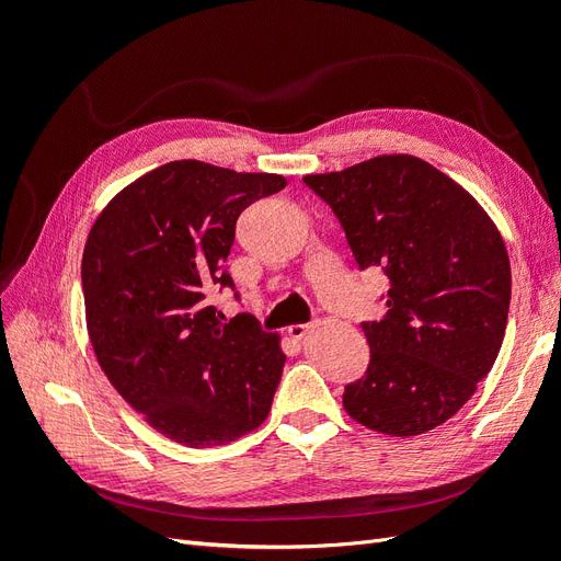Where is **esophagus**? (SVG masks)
I'll list each match as a JSON object with an SVG mask.
<instances>
[{
	"label": "esophagus",
	"instance_id": "34e87169",
	"mask_svg": "<svg viewBox=\"0 0 561 561\" xmlns=\"http://www.w3.org/2000/svg\"><path fill=\"white\" fill-rule=\"evenodd\" d=\"M311 330H313V325H309V322H299V325L287 328V334H290L293 339H304Z\"/></svg>",
	"mask_w": 561,
	"mask_h": 561
}]
</instances>
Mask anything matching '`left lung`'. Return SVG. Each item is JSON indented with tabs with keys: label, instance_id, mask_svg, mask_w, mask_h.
Returning <instances> with one entry per match:
<instances>
[{
	"label": "left lung",
	"instance_id": "left-lung-1",
	"mask_svg": "<svg viewBox=\"0 0 561 561\" xmlns=\"http://www.w3.org/2000/svg\"><path fill=\"white\" fill-rule=\"evenodd\" d=\"M304 182L334 210L360 268L390 278L386 316L363 322L371 360L346 386V414L390 437L443 426L505 336L513 278L499 227L461 184L412 154Z\"/></svg>",
	"mask_w": 561,
	"mask_h": 561
}]
</instances>
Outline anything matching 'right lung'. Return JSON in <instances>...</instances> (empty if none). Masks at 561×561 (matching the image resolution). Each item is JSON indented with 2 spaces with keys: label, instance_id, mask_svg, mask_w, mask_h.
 Listing matches in <instances>:
<instances>
[{
  "label": "right lung",
  "instance_id": "1",
  "mask_svg": "<svg viewBox=\"0 0 561 561\" xmlns=\"http://www.w3.org/2000/svg\"><path fill=\"white\" fill-rule=\"evenodd\" d=\"M285 184L276 173L171 161L124 186L89 231L81 285L95 358L116 393L173 443L227 445L271 412L280 334L250 313L219 322L206 297L231 285L236 219Z\"/></svg>",
  "mask_w": 561,
  "mask_h": 561
}]
</instances>
